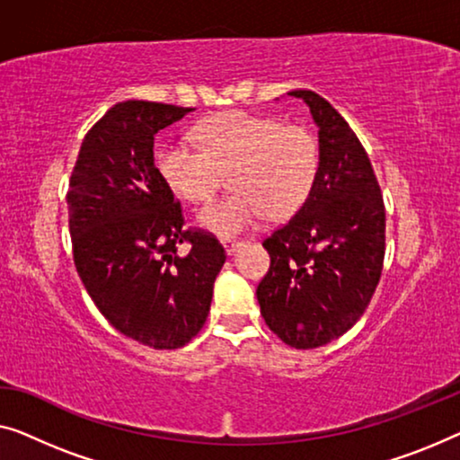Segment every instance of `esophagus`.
I'll return each instance as SVG.
<instances>
[{
	"label": "esophagus",
	"mask_w": 460,
	"mask_h": 460,
	"mask_svg": "<svg viewBox=\"0 0 460 460\" xmlns=\"http://www.w3.org/2000/svg\"><path fill=\"white\" fill-rule=\"evenodd\" d=\"M223 248H225V253L227 256H233L239 248H242V242H237V239H223Z\"/></svg>",
	"instance_id": "34e87169"
}]
</instances>
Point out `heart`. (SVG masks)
I'll return each instance as SVG.
<instances>
[{
    "label": "heart",
    "mask_w": 460,
    "mask_h": 460,
    "mask_svg": "<svg viewBox=\"0 0 460 460\" xmlns=\"http://www.w3.org/2000/svg\"><path fill=\"white\" fill-rule=\"evenodd\" d=\"M200 148L171 140L156 155V169L175 196L207 202L231 171V196L198 212V225L233 237L258 227L266 215L291 217L307 200L318 175L320 153L304 126L248 111H227L196 128Z\"/></svg>",
    "instance_id": "obj_1"
}]
</instances>
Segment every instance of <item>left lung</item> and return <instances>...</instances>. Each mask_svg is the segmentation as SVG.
<instances>
[{
  "instance_id": "left-lung-1",
  "label": "left lung",
  "mask_w": 460,
  "mask_h": 460,
  "mask_svg": "<svg viewBox=\"0 0 460 460\" xmlns=\"http://www.w3.org/2000/svg\"><path fill=\"white\" fill-rule=\"evenodd\" d=\"M318 128L314 188L289 223L264 239L269 274L258 285L270 331L296 349H316L361 318L380 280L386 215L372 163L331 102L291 91Z\"/></svg>"
}]
</instances>
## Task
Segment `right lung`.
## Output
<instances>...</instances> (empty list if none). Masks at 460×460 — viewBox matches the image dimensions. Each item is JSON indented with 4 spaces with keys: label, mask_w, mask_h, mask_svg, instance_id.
<instances>
[{
    "label": "right lung",
    "mask_w": 460,
    "mask_h": 460,
    "mask_svg": "<svg viewBox=\"0 0 460 460\" xmlns=\"http://www.w3.org/2000/svg\"><path fill=\"white\" fill-rule=\"evenodd\" d=\"M190 107L126 101L82 140L67 190L74 262L88 296L121 334L180 349L200 332L225 250L183 229L180 202L155 167V136ZM181 243H190L186 254Z\"/></svg>",
    "instance_id": "right-lung-1"
}]
</instances>
